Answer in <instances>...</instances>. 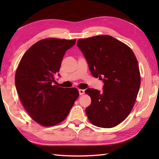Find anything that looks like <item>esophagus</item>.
<instances>
[{"mask_svg":"<svg viewBox=\"0 0 159 159\" xmlns=\"http://www.w3.org/2000/svg\"><path fill=\"white\" fill-rule=\"evenodd\" d=\"M79 92L80 95L82 96V95H83L84 93H85V90H83V89H79Z\"/></svg>","mask_w":159,"mask_h":159,"instance_id":"obj_1","label":"esophagus"}]
</instances>
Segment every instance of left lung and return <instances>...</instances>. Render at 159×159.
<instances>
[{
  "instance_id": "8db88e82",
  "label": "left lung",
  "mask_w": 159,
  "mask_h": 159,
  "mask_svg": "<svg viewBox=\"0 0 159 159\" xmlns=\"http://www.w3.org/2000/svg\"><path fill=\"white\" fill-rule=\"evenodd\" d=\"M81 50L92 75L102 80L103 91L87 89L92 103L85 112L91 123L113 128L126 119L133 109L141 76L136 57L126 44L110 35L79 39Z\"/></svg>"
}]
</instances>
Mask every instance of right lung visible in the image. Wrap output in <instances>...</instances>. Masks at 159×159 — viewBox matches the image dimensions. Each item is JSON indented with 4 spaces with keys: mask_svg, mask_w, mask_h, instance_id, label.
I'll return each instance as SVG.
<instances>
[{
    "mask_svg": "<svg viewBox=\"0 0 159 159\" xmlns=\"http://www.w3.org/2000/svg\"><path fill=\"white\" fill-rule=\"evenodd\" d=\"M75 42L76 39L40 40L26 50L17 68L15 84L20 100L30 117L42 126L63 121L79 96L76 88L55 85L65 52Z\"/></svg>",
    "mask_w": 159,
    "mask_h": 159,
    "instance_id": "obj_1",
    "label": "right lung"
}]
</instances>
